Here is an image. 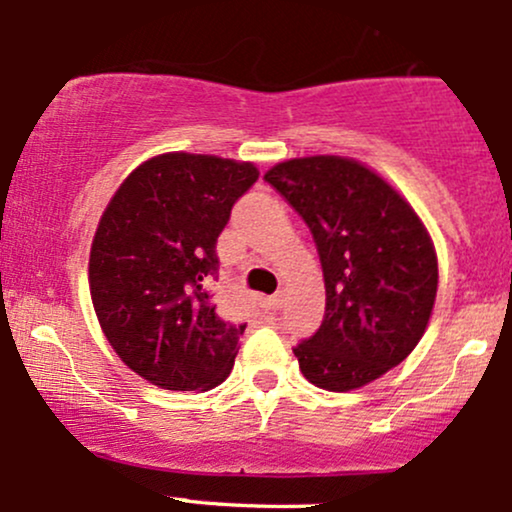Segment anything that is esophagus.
<instances>
[{
  "label": "esophagus",
  "instance_id": "1",
  "mask_svg": "<svg viewBox=\"0 0 512 512\" xmlns=\"http://www.w3.org/2000/svg\"><path fill=\"white\" fill-rule=\"evenodd\" d=\"M262 308L269 310V313H276L281 308V296H269L262 301Z\"/></svg>",
  "mask_w": 512,
  "mask_h": 512
}]
</instances>
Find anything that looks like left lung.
Returning <instances> with one entry per match:
<instances>
[{
  "label": "left lung",
  "instance_id": "left-lung-1",
  "mask_svg": "<svg viewBox=\"0 0 512 512\" xmlns=\"http://www.w3.org/2000/svg\"><path fill=\"white\" fill-rule=\"evenodd\" d=\"M264 180L308 223L325 274V320L293 349L301 373L330 392L373 383L414 351L431 320L438 257L424 221L356 158H291Z\"/></svg>",
  "mask_w": 512,
  "mask_h": 512
}]
</instances>
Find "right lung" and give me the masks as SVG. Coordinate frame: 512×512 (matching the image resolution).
I'll use <instances>...</instances> for the list:
<instances>
[{
	"mask_svg": "<svg viewBox=\"0 0 512 512\" xmlns=\"http://www.w3.org/2000/svg\"><path fill=\"white\" fill-rule=\"evenodd\" d=\"M255 163L168 151L137 166L98 221L88 286L122 363L161 390H211L231 375L245 325L226 322L207 284L216 240Z\"/></svg>",
	"mask_w": 512,
	"mask_h": 512,
	"instance_id": "right-lung-1",
	"label": "right lung"
}]
</instances>
